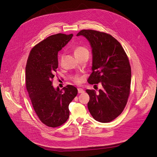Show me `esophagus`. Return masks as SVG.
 <instances>
[{
    "label": "esophagus",
    "mask_w": 157,
    "mask_h": 157,
    "mask_svg": "<svg viewBox=\"0 0 157 157\" xmlns=\"http://www.w3.org/2000/svg\"><path fill=\"white\" fill-rule=\"evenodd\" d=\"M78 91L79 94H82V93L84 92V90L82 88H78Z\"/></svg>",
    "instance_id": "34e87169"
}]
</instances>
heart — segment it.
<instances>
[{"label":"heart","instance_id":"b5f03b06","mask_svg":"<svg viewBox=\"0 0 157 157\" xmlns=\"http://www.w3.org/2000/svg\"><path fill=\"white\" fill-rule=\"evenodd\" d=\"M74 53L75 56L78 58L82 55H83L85 54H89V51L88 49L85 47V46H76L74 49ZM63 55H61L60 56V62H61L63 60ZM73 81L75 82L76 83H80L81 81H82V78L79 77V76H75L73 78Z\"/></svg>","mask_w":157,"mask_h":157}]
</instances>
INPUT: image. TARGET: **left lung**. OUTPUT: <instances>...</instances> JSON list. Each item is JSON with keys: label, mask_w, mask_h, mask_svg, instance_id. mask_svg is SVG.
Listing matches in <instances>:
<instances>
[{"label": "left lung", "mask_w": 157, "mask_h": 157, "mask_svg": "<svg viewBox=\"0 0 157 157\" xmlns=\"http://www.w3.org/2000/svg\"><path fill=\"white\" fill-rule=\"evenodd\" d=\"M77 36L85 37L92 49V72L88 82L101 83L96 93L86 90L90 96L88 108L93 118L108 123L123 112L130 92L131 67L128 56L118 41L110 34L94 30H82Z\"/></svg>", "instance_id": "8db88e82"}]
</instances>
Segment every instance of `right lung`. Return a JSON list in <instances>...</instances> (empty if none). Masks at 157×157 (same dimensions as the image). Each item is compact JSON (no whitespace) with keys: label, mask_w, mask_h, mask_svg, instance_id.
I'll list each match as a JSON object with an SVG mask.
<instances>
[{"label":"right lung","mask_w":157,"mask_h":157,"mask_svg":"<svg viewBox=\"0 0 157 157\" xmlns=\"http://www.w3.org/2000/svg\"><path fill=\"white\" fill-rule=\"evenodd\" d=\"M72 36L60 33L48 37L31 49L27 62L26 88L33 108L40 121L49 127H59L68 120L69 105L78 94L72 85L62 90L52 86L59 65L58 52Z\"/></svg>","instance_id":"obj_1"}]
</instances>
